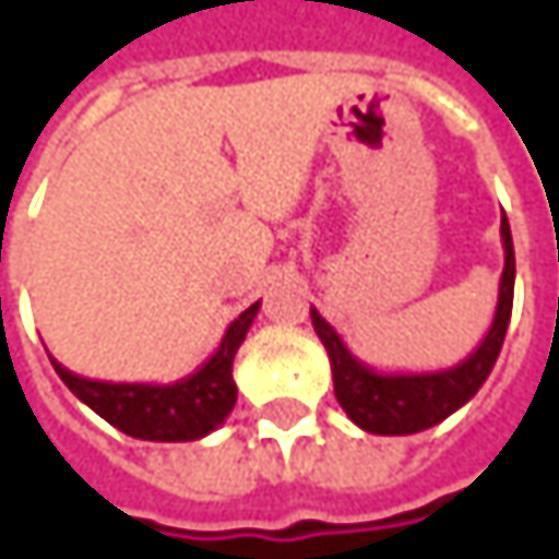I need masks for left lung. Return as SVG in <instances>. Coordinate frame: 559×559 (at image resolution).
<instances>
[{
  "instance_id": "left-lung-1",
  "label": "left lung",
  "mask_w": 559,
  "mask_h": 559,
  "mask_svg": "<svg viewBox=\"0 0 559 559\" xmlns=\"http://www.w3.org/2000/svg\"><path fill=\"white\" fill-rule=\"evenodd\" d=\"M502 246L504 269L492 326L463 362L440 369V372H376L372 366L359 362L349 353V346L340 340V333L320 317V310L310 307L313 330L330 356L336 401L343 404V411L349 414L356 427H362L366 433H382V437L417 433L447 420L453 411H460L483 389V382L489 379L502 353L504 330L511 320V300H514V246H511V229H508L504 213Z\"/></svg>"
}]
</instances>
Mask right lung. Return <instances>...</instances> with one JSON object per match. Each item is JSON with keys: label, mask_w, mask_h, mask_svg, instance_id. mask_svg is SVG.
Listing matches in <instances>:
<instances>
[{"label": "right lung", "mask_w": 559, "mask_h": 559, "mask_svg": "<svg viewBox=\"0 0 559 559\" xmlns=\"http://www.w3.org/2000/svg\"><path fill=\"white\" fill-rule=\"evenodd\" d=\"M262 304V300H259ZM259 304L242 310L223 333L216 353L187 379L170 385L148 382H96L63 369L57 359L55 372L60 382L73 391L86 407H93L103 420L119 427L135 440L155 443H183L213 433L229 411L236 407V382H233V359L259 313Z\"/></svg>", "instance_id": "add662e5"}]
</instances>
